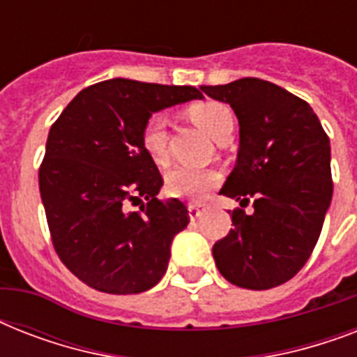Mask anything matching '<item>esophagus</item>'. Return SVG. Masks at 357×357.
Masks as SVG:
<instances>
[{"instance_id": "1", "label": "esophagus", "mask_w": 357, "mask_h": 357, "mask_svg": "<svg viewBox=\"0 0 357 357\" xmlns=\"http://www.w3.org/2000/svg\"><path fill=\"white\" fill-rule=\"evenodd\" d=\"M202 213H204L202 206H198V204H189V217H190V220H196V218H200Z\"/></svg>"}]
</instances>
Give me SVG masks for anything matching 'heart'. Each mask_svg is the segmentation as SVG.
<instances>
[{
  "instance_id": "b5f03b06",
  "label": "heart",
  "mask_w": 357,
  "mask_h": 357,
  "mask_svg": "<svg viewBox=\"0 0 357 357\" xmlns=\"http://www.w3.org/2000/svg\"><path fill=\"white\" fill-rule=\"evenodd\" d=\"M189 119L200 126L209 137L220 142L234 131V114L228 105L220 102H196L187 109ZM142 146L148 155L155 162L162 165L168 159V120L162 113H153L146 120L142 128ZM220 181L217 170L213 168H192V167H174L167 174V190L178 198L189 200H202L211 189H215Z\"/></svg>"
}]
</instances>
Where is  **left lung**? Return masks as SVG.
<instances>
[{"label":"left lung","mask_w":357,"mask_h":357,"mask_svg":"<svg viewBox=\"0 0 357 357\" xmlns=\"http://www.w3.org/2000/svg\"><path fill=\"white\" fill-rule=\"evenodd\" d=\"M229 103L238 120L237 165L220 195L255 213L234 209V229L213 246V257L237 287H278L310 259L332 202L330 139L302 98L257 77L202 86Z\"/></svg>","instance_id":"left-lung-1"}]
</instances>
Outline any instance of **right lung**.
<instances>
[{
    "label": "right lung",
    "instance_id": "1",
    "mask_svg": "<svg viewBox=\"0 0 357 357\" xmlns=\"http://www.w3.org/2000/svg\"><path fill=\"white\" fill-rule=\"evenodd\" d=\"M196 98L195 86L116 77L83 89L53 122L38 170L42 204L59 259L89 287L137 294L167 272L189 209L157 198L162 176L140 137L151 113Z\"/></svg>",
    "mask_w": 357,
    "mask_h": 357
}]
</instances>
